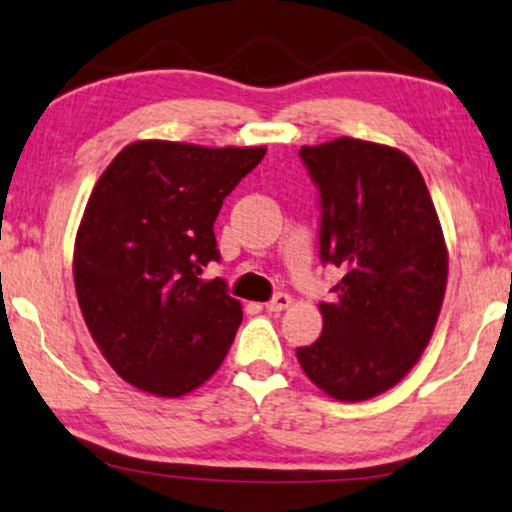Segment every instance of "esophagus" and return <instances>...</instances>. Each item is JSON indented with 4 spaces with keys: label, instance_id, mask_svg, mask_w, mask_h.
I'll return each instance as SVG.
<instances>
[{
    "label": "esophagus",
    "instance_id": "34e87169",
    "mask_svg": "<svg viewBox=\"0 0 512 512\" xmlns=\"http://www.w3.org/2000/svg\"><path fill=\"white\" fill-rule=\"evenodd\" d=\"M291 303H293V300H291V295H286V293H279V295H274V298L269 300V303L264 305V307H267L269 312H283V310H286V307H291Z\"/></svg>",
    "mask_w": 512,
    "mask_h": 512
}]
</instances>
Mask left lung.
Wrapping results in <instances>:
<instances>
[{
    "instance_id": "1",
    "label": "left lung",
    "mask_w": 512,
    "mask_h": 512,
    "mask_svg": "<svg viewBox=\"0 0 512 512\" xmlns=\"http://www.w3.org/2000/svg\"><path fill=\"white\" fill-rule=\"evenodd\" d=\"M300 157L322 193L319 255L343 279L334 303H319L322 336L295 355L326 396L369 400L417 365L434 334L448 281L441 221L396 147L343 135Z\"/></svg>"
}]
</instances>
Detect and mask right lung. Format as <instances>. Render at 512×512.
Masks as SVG:
<instances>
[{
    "mask_svg": "<svg viewBox=\"0 0 512 512\" xmlns=\"http://www.w3.org/2000/svg\"><path fill=\"white\" fill-rule=\"evenodd\" d=\"M267 147L135 140L92 188L76 245L80 312L123 381L159 398L195 391L221 367L243 307L221 279L214 219Z\"/></svg>",
    "mask_w": 512,
    "mask_h": 512,
    "instance_id": "add662e5",
    "label": "right lung"
}]
</instances>
